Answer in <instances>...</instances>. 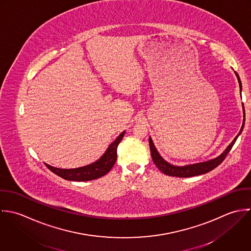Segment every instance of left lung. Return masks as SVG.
Segmentation results:
<instances>
[{
	"label": "left lung",
	"instance_id": "1",
	"mask_svg": "<svg viewBox=\"0 0 251 251\" xmlns=\"http://www.w3.org/2000/svg\"><path fill=\"white\" fill-rule=\"evenodd\" d=\"M239 84H240V90L242 92V82L241 79L238 75L237 72H235ZM242 95V94H241ZM243 110H244V122H243V126L242 128L240 130V132L238 133V135L235 137V139L230 143V145L216 158L205 161V162H201V163H197V164H192V165H186V166H174L170 163L167 162L158 152L157 148L155 147L153 140L151 137H149V144H150V150H151V156L153 159L154 164L157 166V167L165 174L169 175V176H176V177H191V176H196V175H201V174H204L207 173L209 171H211L212 169H214L215 167H218L226 158V156L229 154V152L231 151L232 147L234 146L235 142L237 141L238 137L241 135L244 126H245V121H246V114H245V107H244V103H243Z\"/></svg>",
	"mask_w": 251,
	"mask_h": 251
}]
</instances>
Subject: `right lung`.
<instances>
[{
    "label": "right lung",
    "mask_w": 251,
    "mask_h": 251,
    "mask_svg": "<svg viewBox=\"0 0 251 251\" xmlns=\"http://www.w3.org/2000/svg\"><path fill=\"white\" fill-rule=\"evenodd\" d=\"M125 133L126 131H123L116 138V140L109 145V147L101 156V158H99L96 162L90 165L70 169L57 168L51 167L48 164H46V166L56 175L70 181H89L100 178L107 174L111 170V168L114 167L117 161V148L120 142L122 141Z\"/></svg>",
    "instance_id": "1"
}]
</instances>
